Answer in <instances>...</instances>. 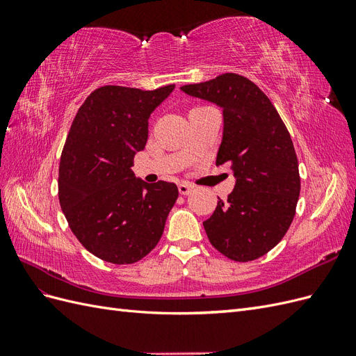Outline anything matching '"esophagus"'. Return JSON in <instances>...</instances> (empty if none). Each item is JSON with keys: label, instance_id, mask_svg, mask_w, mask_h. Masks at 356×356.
Here are the masks:
<instances>
[{"label": "esophagus", "instance_id": "1", "mask_svg": "<svg viewBox=\"0 0 356 356\" xmlns=\"http://www.w3.org/2000/svg\"><path fill=\"white\" fill-rule=\"evenodd\" d=\"M178 191H179V195L187 196V195H190V193L193 191V186L188 184V182H179V184H178Z\"/></svg>", "mask_w": 356, "mask_h": 356}]
</instances>
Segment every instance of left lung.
Returning a JSON list of instances; mask_svg holds the SVG:
<instances>
[{
  "label": "left lung",
  "instance_id": "1",
  "mask_svg": "<svg viewBox=\"0 0 356 356\" xmlns=\"http://www.w3.org/2000/svg\"><path fill=\"white\" fill-rule=\"evenodd\" d=\"M181 90L222 110L217 165L229 163L236 178L227 200L203 221L204 232L230 260L252 261L282 241L296 215L300 175L293 141L270 99L239 74Z\"/></svg>",
  "mask_w": 356,
  "mask_h": 356
}]
</instances>
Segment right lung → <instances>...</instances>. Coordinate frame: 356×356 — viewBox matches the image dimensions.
Listing matches in <instances>:
<instances>
[{"label":"right lung","mask_w":356,"mask_h":356,"mask_svg":"<svg viewBox=\"0 0 356 356\" xmlns=\"http://www.w3.org/2000/svg\"><path fill=\"white\" fill-rule=\"evenodd\" d=\"M174 89L104 86L75 114L60 156L59 203L75 238L104 261L136 263L163 234L178 188L147 184L132 166L145 147L149 115Z\"/></svg>","instance_id":"1"}]
</instances>
